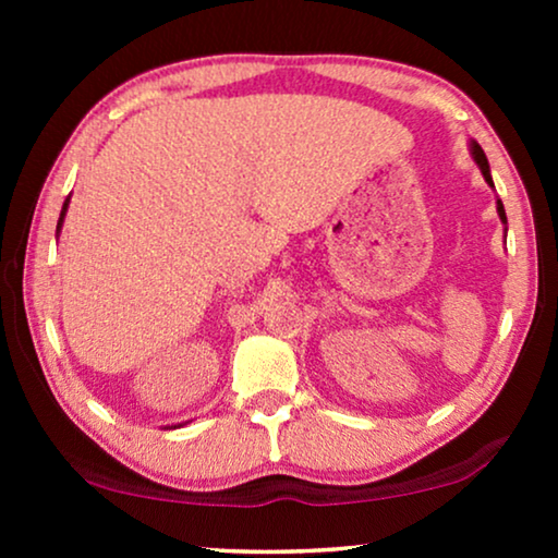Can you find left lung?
<instances>
[{
  "mask_svg": "<svg viewBox=\"0 0 558 558\" xmlns=\"http://www.w3.org/2000/svg\"><path fill=\"white\" fill-rule=\"evenodd\" d=\"M470 155H472V159H475V165L480 167V172H483V178H485L487 185H490V187L495 190V185H493V174H490V165H487L485 151H483V147H480V144H477L475 140H470ZM498 216H500L502 223H508V218H506V208H502V203H500V201H498Z\"/></svg>",
  "mask_w": 558,
  "mask_h": 558,
  "instance_id": "1",
  "label": "left lung"
}]
</instances>
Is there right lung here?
<instances>
[{"instance_id":"right-lung-1","label":"right lung","mask_w":558,"mask_h":558,"mask_svg":"<svg viewBox=\"0 0 558 558\" xmlns=\"http://www.w3.org/2000/svg\"><path fill=\"white\" fill-rule=\"evenodd\" d=\"M68 203H71V195L65 197V203H63V210H60V220H58V233H60V228H63V220H65V213H68Z\"/></svg>"}]
</instances>
